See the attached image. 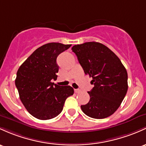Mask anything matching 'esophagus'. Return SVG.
Returning a JSON list of instances; mask_svg holds the SVG:
<instances>
[{
	"instance_id": "34e87169",
	"label": "esophagus",
	"mask_w": 146,
	"mask_h": 146,
	"mask_svg": "<svg viewBox=\"0 0 146 146\" xmlns=\"http://www.w3.org/2000/svg\"><path fill=\"white\" fill-rule=\"evenodd\" d=\"M74 91H75V93H76V94H78V93L80 92V89H74Z\"/></svg>"
}]
</instances>
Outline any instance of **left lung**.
Returning <instances> with one entry per match:
<instances>
[{"mask_svg": "<svg viewBox=\"0 0 146 146\" xmlns=\"http://www.w3.org/2000/svg\"><path fill=\"white\" fill-rule=\"evenodd\" d=\"M84 73L94 86L88 94L90 100L81 105L91 118L101 119L113 114L127 94V73L120 59L105 45L95 41L72 47Z\"/></svg>", "mask_w": 146, "mask_h": 146, "instance_id": "obj_1", "label": "left lung"}]
</instances>
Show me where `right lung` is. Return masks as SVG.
Returning <instances> with one entry per match:
<instances>
[{
  "label": "right lung",
  "mask_w": 146,
  "mask_h": 146,
  "mask_svg": "<svg viewBox=\"0 0 146 146\" xmlns=\"http://www.w3.org/2000/svg\"><path fill=\"white\" fill-rule=\"evenodd\" d=\"M70 44L48 43L38 48L19 67L15 84L24 107L40 120L55 118L62 112L66 99L74 93L70 86H60L56 80L57 56Z\"/></svg>",
  "instance_id": "1"
}]
</instances>
